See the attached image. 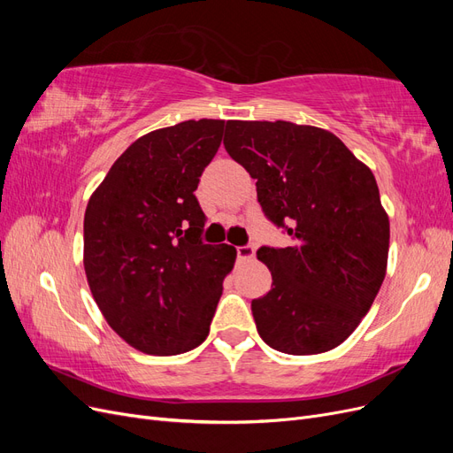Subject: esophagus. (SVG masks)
<instances>
[{"mask_svg": "<svg viewBox=\"0 0 453 453\" xmlns=\"http://www.w3.org/2000/svg\"><path fill=\"white\" fill-rule=\"evenodd\" d=\"M236 253H238V258L242 260H250L255 257V245H240V248H236Z\"/></svg>", "mask_w": 453, "mask_h": 453, "instance_id": "obj_1", "label": "esophagus"}]
</instances>
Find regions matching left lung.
<instances>
[{
  "label": "left lung",
  "mask_w": 453,
  "mask_h": 453,
  "mask_svg": "<svg viewBox=\"0 0 453 453\" xmlns=\"http://www.w3.org/2000/svg\"><path fill=\"white\" fill-rule=\"evenodd\" d=\"M223 143L295 242L257 251L272 272V289L251 303L260 338L289 355L340 346L386 278L389 219L372 172L334 134L287 120H228Z\"/></svg>",
  "instance_id": "obj_1"
}]
</instances>
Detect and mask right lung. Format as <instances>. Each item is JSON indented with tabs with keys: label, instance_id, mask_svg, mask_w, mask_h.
Returning a JSON list of instances; mask_svg holds the SVG:
<instances>
[{
	"label": "right lung",
	"instance_id": "add662e5",
	"mask_svg": "<svg viewBox=\"0 0 453 453\" xmlns=\"http://www.w3.org/2000/svg\"><path fill=\"white\" fill-rule=\"evenodd\" d=\"M225 120L149 132L122 153L85 211V272L109 326L135 349L200 346L234 266L232 245L202 242L195 190L223 142Z\"/></svg>",
	"mask_w": 453,
	"mask_h": 453
}]
</instances>
